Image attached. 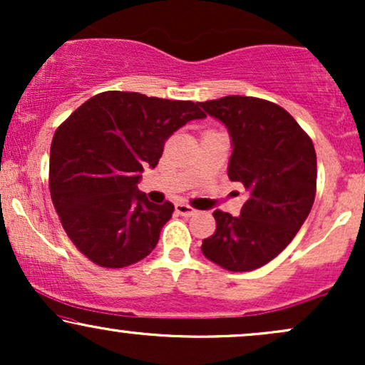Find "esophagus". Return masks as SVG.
I'll use <instances>...</instances> for the list:
<instances>
[{"instance_id":"esophagus-1","label":"esophagus","mask_w":365,"mask_h":365,"mask_svg":"<svg viewBox=\"0 0 365 365\" xmlns=\"http://www.w3.org/2000/svg\"><path fill=\"white\" fill-rule=\"evenodd\" d=\"M175 209H177V212L178 215H182V216H187V217H190V216H195L197 215V211L194 207H190V206H187V204H177V206H175Z\"/></svg>"}]
</instances>
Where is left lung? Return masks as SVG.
<instances>
[{
  "label": "left lung",
  "instance_id": "8db88e82",
  "mask_svg": "<svg viewBox=\"0 0 365 365\" xmlns=\"http://www.w3.org/2000/svg\"><path fill=\"white\" fill-rule=\"evenodd\" d=\"M228 128V178L249 192L240 216L215 211L216 232L202 254L228 271H252L293 240L316 197V150L307 133L278 104L247 96L199 103Z\"/></svg>",
  "mask_w": 365,
  "mask_h": 365
}]
</instances>
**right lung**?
Returning a JSON list of instances; mask_svg holds the SVG:
<instances>
[{
	"mask_svg": "<svg viewBox=\"0 0 365 365\" xmlns=\"http://www.w3.org/2000/svg\"><path fill=\"white\" fill-rule=\"evenodd\" d=\"M200 118L199 103L108 91L60 125L49 190L66 235L86 257L125 267L153 252L175 207L149 202L137 183L144 168H156L171 133Z\"/></svg>",
	"mask_w": 365,
	"mask_h": 365,
	"instance_id": "obj_1",
	"label": "right lung"
}]
</instances>
